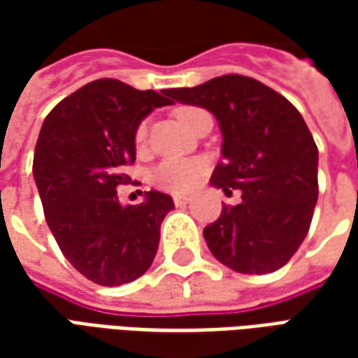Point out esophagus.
Masks as SVG:
<instances>
[{
    "mask_svg": "<svg viewBox=\"0 0 358 358\" xmlns=\"http://www.w3.org/2000/svg\"><path fill=\"white\" fill-rule=\"evenodd\" d=\"M172 199H174V205H176V207H184V205L189 201V195L176 194V195H172Z\"/></svg>",
    "mask_w": 358,
    "mask_h": 358,
    "instance_id": "obj_1",
    "label": "esophagus"
}]
</instances>
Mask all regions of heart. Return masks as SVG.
<instances>
[{
    "instance_id": "1",
    "label": "heart",
    "mask_w": 358,
    "mask_h": 358,
    "mask_svg": "<svg viewBox=\"0 0 358 358\" xmlns=\"http://www.w3.org/2000/svg\"><path fill=\"white\" fill-rule=\"evenodd\" d=\"M199 110L201 109H195V107H180L176 110V117L182 124L189 128L192 120ZM145 138H148V126L145 122H141L136 128L138 148L145 143ZM205 166H207L205 161L197 159V157L194 159H164L151 171L149 180L153 186L164 189V192H186L197 184V180L201 178V174L205 172Z\"/></svg>"
}]
</instances>
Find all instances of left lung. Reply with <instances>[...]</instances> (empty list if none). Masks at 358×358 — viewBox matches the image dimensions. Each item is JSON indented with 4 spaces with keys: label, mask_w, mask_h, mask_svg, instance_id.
Wrapping results in <instances>:
<instances>
[{
    "label": "left lung",
    "mask_w": 358,
    "mask_h": 358,
    "mask_svg": "<svg viewBox=\"0 0 358 358\" xmlns=\"http://www.w3.org/2000/svg\"><path fill=\"white\" fill-rule=\"evenodd\" d=\"M174 101L210 110L222 161L210 184L238 205L203 230L210 253L241 274L282 268L299 249L318 199V149L301 113L263 82L226 74L195 88L166 90Z\"/></svg>",
    "instance_id": "left-lung-1"
}]
</instances>
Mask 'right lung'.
<instances>
[{
  "mask_svg": "<svg viewBox=\"0 0 358 358\" xmlns=\"http://www.w3.org/2000/svg\"><path fill=\"white\" fill-rule=\"evenodd\" d=\"M166 90H136L99 78L57 103L34 151L36 186L57 245L80 274L99 285H122L151 266L171 195L151 189L140 205H120L117 187L136 161V128Z\"/></svg>",
  "mask_w": 358,
  "mask_h": 358,
  "instance_id": "add662e5",
  "label": "right lung"
}]
</instances>
